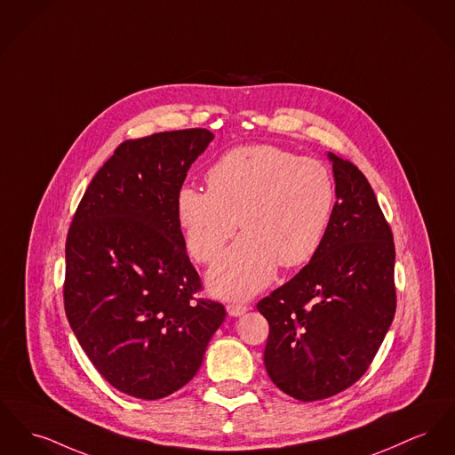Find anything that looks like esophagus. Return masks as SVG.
<instances>
[{
    "label": "esophagus",
    "instance_id": "esophagus-1",
    "mask_svg": "<svg viewBox=\"0 0 455 455\" xmlns=\"http://www.w3.org/2000/svg\"><path fill=\"white\" fill-rule=\"evenodd\" d=\"M227 311H228V315L230 316H242L245 311H247V306L245 304H241V302H230L228 306H227Z\"/></svg>",
    "mask_w": 455,
    "mask_h": 455
}]
</instances>
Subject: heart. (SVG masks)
I'll return each instance as SVG.
<instances>
[{
	"mask_svg": "<svg viewBox=\"0 0 455 455\" xmlns=\"http://www.w3.org/2000/svg\"><path fill=\"white\" fill-rule=\"evenodd\" d=\"M208 188H182L177 218L190 256L212 265L239 227L245 232L210 273L214 294L249 297L276 265H307L320 251L335 206L331 172L276 146H242L206 175Z\"/></svg>",
	"mask_w": 455,
	"mask_h": 455,
	"instance_id": "heart-1",
	"label": "heart"
}]
</instances>
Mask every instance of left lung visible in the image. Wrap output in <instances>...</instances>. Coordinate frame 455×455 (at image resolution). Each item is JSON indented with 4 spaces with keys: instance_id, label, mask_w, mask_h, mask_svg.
Returning <instances> with one entry per match:
<instances>
[{
    "instance_id": "1",
    "label": "left lung",
    "mask_w": 455,
    "mask_h": 455,
    "mask_svg": "<svg viewBox=\"0 0 455 455\" xmlns=\"http://www.w3.org/2000/svg\"><path fill=\"white\" fill-rule=\"evenodd\" d=\"M337 201L316 256L258 302L269 324L265 366L297 401L354 385L395 316V245L364 173L333 153Z\"/></svg>"
}]
</instances>
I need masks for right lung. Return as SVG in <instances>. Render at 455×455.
I'll return each mask as SVG.
<instances>
[{
  "instance_id": "right-lung-1",
  "label": "right lung",
  "mask_w": 455,
  "mask_h": 455,
  "mask_svg": "<svg viewBox=\"0 0 455 455\" xmlns=\"http://www.w3.org/2000/svg\"><path fill=\"white\" fill-rule=\"evenodd\" d=\"M214 135L186 129L122 142L82 196L65 243L63 302L94 368L116 390L163 399L197 373L223 304L203 291L177 194Z\"/></svg>"
}]
</instances>
